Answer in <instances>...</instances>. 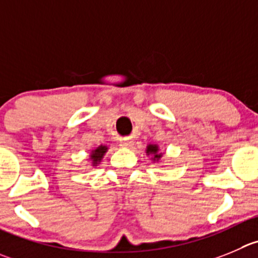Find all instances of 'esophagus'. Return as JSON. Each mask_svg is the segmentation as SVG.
Listing matches in <instances>:
<instances>
[{"mask_svg":"<svg viewBox=\"0 0 258 258\" xmlns=\"http://www.w3.org/2000/svg\"><path fill=\"white\" fill-rule=\"evenodd\" d=\"M121 146H123V148H131L132 143L131 141H124V143H121Z\"/></svg>","mask_w":258,"mask_h":258,"instance_id":"34e87169","label":"esophagus"}]
</instances>
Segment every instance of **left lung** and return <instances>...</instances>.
Masks as SVG:
<instances>
[{
  "instance_id": "obj_1",
  "label": "left lung",
  "mask_w": 258,
  "mask_h": 258,
  "mask_svg": "<svg viewBox=\"0 0 258 258\" xmlns=\"http://www.w3.org/2000/svg\"><path fill=\"white\" fill-rule=\"evenodd\" d=\"M146 155L150 156V160L153 163H162L163 162V156H164V153L163 151H160V148H159V145H156V144H149L148 146H146V150H145Z\"/></svg>"
}]
</instances>
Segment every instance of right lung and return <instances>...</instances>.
<instances>
[{
	"instance_id": "1",
	"label": "right lung",
	"mask_w": 258,
	"mask_h": 258,
	"mask_svg": "<svg viewBox=\"0 0 258 258\" xmlns=\"http://www.w3.org/2000/svg\"><path fill=\"white\" fill-rule=\"evenodd\" d=\"M108 151L107 145H99L98 148H95L94 150L90 151V155H89V160L91 163V167L95 168L100 164L102 159L104 158L105 153Z\"/></svg>"
}]
</instances>
